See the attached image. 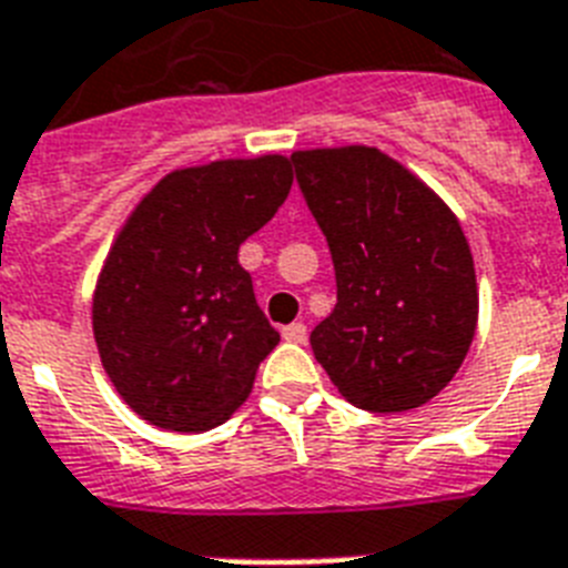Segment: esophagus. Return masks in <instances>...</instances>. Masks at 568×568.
Instances as JSON below:
<instances>
[{"label": "esophagus", "instance_id": "obj_1", "mask_svg": "<svg viewBox=\"0 0 568 568\" xmlns=\"http://www.w3.org/2000/svg\"><path fill=\"white\" fill-rule=\"evenodd\" d=\"M281 334H284V339H287V343H305L307 339V328L302 325V322H293V325H287V328L281 331Z\"/></svg>", "mask_w": 568, "mask_h": 568}]
</instances>
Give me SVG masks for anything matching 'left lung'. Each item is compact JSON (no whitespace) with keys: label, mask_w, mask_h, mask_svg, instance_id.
<instances>
[{"label":"left lung","mask_w":568,"mask_h":568,"mask_svg":"<svg viewBox=\"0 0 568 568\" xmlns=\"http://www.w3.org/2000/svg\"><path fill=\"white\" fill-rule=\"evenodd\" d=\"M293 163L337 275V305L311 331L313 355L361 410L425 405L455 378L478 325L460 222L378 149H311Z\"/></svg>","instance_id":"1"}]
</instances>
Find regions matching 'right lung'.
Instances as JSON below:
<instances>
[{
  "mask_svg": "<svg viewBox=\"0 0 568 568\" xmlns=\"http://www.w3.org/2000/svg\"><path fill=\"white\" fill-rule=\"evenodd\" d=\"M290 187L281 155L175 170L113 240L93 296V337L116 393L158 428L222 425L278 346L237 252Z\"/></svg>",
  "mask_w": 568,
  "mask_h": 568,
  "instance_id": "right-lung-1",
  "label": "right lung"
}]
</instances>
